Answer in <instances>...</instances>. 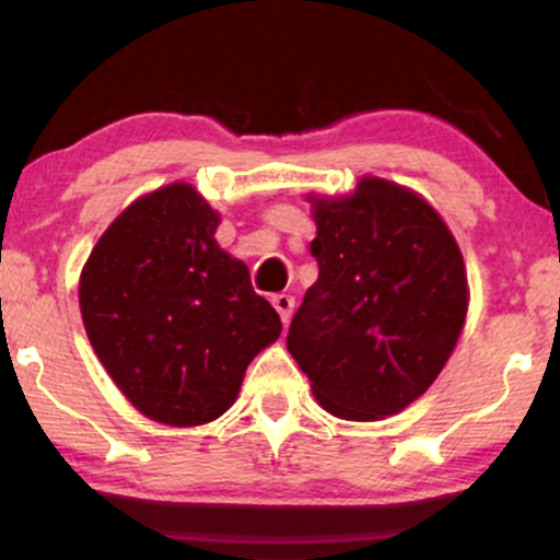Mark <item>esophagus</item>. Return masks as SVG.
Returning <instances> with one entry per match:
<instances>
[{
  "instance_id": "obj_1",
  "label": "esophagus",
  "mask_w": 560,
  "mask_h": 560,
  "mask_svg": "<svg viewBox=\"0 0 560 560\" xmlns=\"http://www.w3.org/2000/svg\"><path fill=\"white\" fill-rule=\"evenodd\" d=\"M273 307H276V313H279L281 316V324H289V318H292V313H294V298L292 294H273Z\"/></svg>"
}]
</instances>
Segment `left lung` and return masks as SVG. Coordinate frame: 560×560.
Returning a JSON list of instances; mask_svg holds the SVG:
<instances>
[{
  "label": "left lung",
  "mask_w": 560,
  "mask_h": 560,
  "mask_svg": "<svg viewBox=\"0 0 560 560\" xmlns=\"http://www.w3.org/2000/svg\"><path fill=\"white\" fill-rule=\"evenodd\" d=\"M316 284L287 347L318 405L345 421L400 413L434 384L468 311L464 255L432 205L363 176L339 197L307 195Z\"/></svg>",
  "instance_id": "left-lung-1"
}]
</instances>
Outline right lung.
<instances>
[{"mask_svg": "<svg viewBox=\"0 0 560 560\" xmlns=\"http://www.w3.org/2000/svg\"><path fill=\"white\" fill-rule=\"evenodd\" d=\"M221 215L191 184L133 199L83 262V329L147 419L202 427L234 405L249 361L281 334L249 271L215 242Z\"/></svg>", "mask_w": 560, "mask_h": 560, "instance_id": "obj_1", "label": "right lung"}]
</instances>
